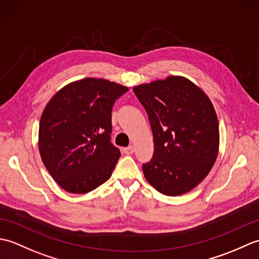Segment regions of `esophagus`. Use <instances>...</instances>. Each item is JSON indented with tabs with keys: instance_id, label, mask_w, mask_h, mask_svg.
Listing matches in <instances>:
<instances>
[{
	"instance_id": "obj_1",
	"label": "esophagus",
	"mask_w": 259,
	"mask_h": 259,
	"mask_svg": "<svg viewBox=\"0 0 259 259\" xmlns=\"http://www.w3.org/2000/svg\"><path fill=\"white\" fill-rule=\"evenodd\" d=\"M134 151H135V149H134L133 146H129V147H126V148H123V152L125 153V155H133Z\"/></svg>"
}]
</instances>
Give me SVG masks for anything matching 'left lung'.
I'll list each match as a JSON object with an SVG mask.
<instances>
[{
	"mask_svg": "<svg viewBox=\"0 0 259 259\" xmlns=\"http://www.w3.org/2000/svg\"><path fill=\"white\" fill-rule=\"evenodd\" d=\"M153 135V157L142 166L153 188L167 196L192 190L207 177L219 150V124L210 99L181 75L134 87Z\"/></svg>",
	"mask_w": 259,
	"mask_h": 259,
	"instance_id": "obj_1",
	"label": "left lung"
}]
</instances>
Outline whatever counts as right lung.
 <instances>
[{"label": "right lung", "mask_w": 259, "mask_h": 259, "mask_svg": "<svg viewBox=\"0 0 259 259\" xmlns=\"http://www.w3.org/2000/svg\"><path fill=\"white\" fill-rule=\"evenodd\" d=\"M129 89L106 79L64 85L48 102L38 126V151L57 184L87 194L111 177L120 150L110 142L111 111Z\"/></svg>", "instance_id": "add662e5"}]
</instances>
